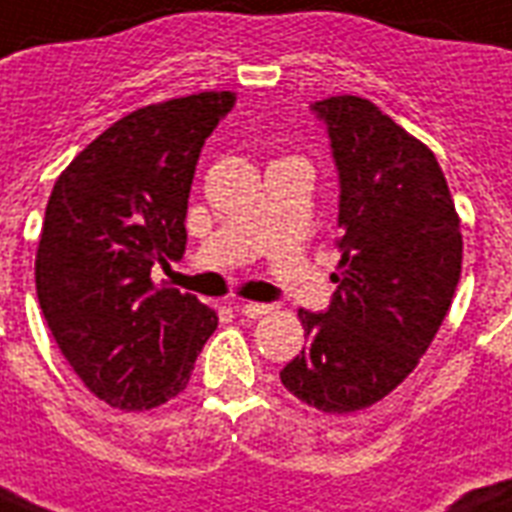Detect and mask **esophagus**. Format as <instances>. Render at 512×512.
<instances>
[{"instance_id":"34e87169","label":"esophagus","mask_w":512,"mask_h":512,"mask_svg":"<svg viewBox=\"0 0 512 512\" xmlns=\"http://www.w3.org/2000/svg\"><path fill=\"white\" fill-rule=\"evenodd\" d=\"M236 311L249 319H260V317H265V314H271V306H268V303H239V306H236Z\"/></svg>"}]
</instances>
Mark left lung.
<instances>
[{"mask_svg":"<svg viewBox=\"0 0 512 512\" xmlns=\"http://www.w3.org/2000/svg\"><path fill=\"white\" fill-rule=\"evenodd\" d=\"M338 169V284L325 311L300 308L308 343L279 373L325 413L378 403L419 365L462 273V233L432 150L376 104H311Z\"/></svg>","mask_w":512,"mask_h":512,"instance_id":"left-lung-1","label":"left lung"}]
</instances>
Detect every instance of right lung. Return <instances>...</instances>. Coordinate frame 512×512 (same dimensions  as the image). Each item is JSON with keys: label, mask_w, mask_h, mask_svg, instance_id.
Here are the masks:
<instances>
[{"label": "right lung", "mask_w": 512, "mask_h": 512, "mask_svg": "<svg viewBox=\"0 0 512 512\" xmlns=\"http://www.w3.org/2000/svg\"><path fill=\"white\" fill-rule=\"evenodd\" d=\"M236 104L209 91L117 120L53 185L39 236V308L93 395L120 411L169 403L190 381L217 314L155 287L187 244V198L206 136Z\"/></svg>", "instance_id": "add662e5"}]
</instances>
